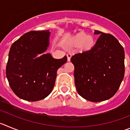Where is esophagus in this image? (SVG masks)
Returning a JSON list of instances; mask_svg holds the SVG:
<instances>
[{"label":"esophagus","mask_w":130,"mask_h":130,"mask_svg":"<svg viewBox=\"0 0 130 130\" xmlns=\"http://www.w3.org/2000/svg\"><path fill=\"white\" fill-rule=\"evenodd\" d=\"M71 56H72V55H71V54H67V57L68 61H71Z\"/></svg>","instance_id":"obj_1"}]
</instances>
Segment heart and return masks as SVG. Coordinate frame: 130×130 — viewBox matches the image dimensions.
Here are the masks:
<instances>
[{
    "instance_id": "obj_1",
    "label": "heart",
    "mask_w": 130,
    "mask_h": 130,
    "mask_svg": "<svg viewBox=\"0 0 130 130\" xmlns=\"http://www.w3.org/2000/svg\"><path fill=\"white\" fill-rule=\"evenodd\" d=\"M69 44L72 46H78L82 52H91L94 48L96 44V38L92 35L81 31L71 37Z\"/></svg>"
}]
</instances>
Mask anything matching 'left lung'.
<instances>
[{
    "label": "left lung",
    "mask_w": 130,
    "mask_h": 130,
    "mask_svg": "<svg viewBox=\"0 0 130 130\" xmlns=\"http://www.w3.org/2000/svg\"><path fill=\"white\" fill-rule=\"evenodd\" d=\"M99 34L93 51L72 56L74 83L78 94L93 102L111 99L120 87L124 76V51L119 41L109 34Z\"/></svg>",
    "instance_id": "obj_1"
}]
</instances>
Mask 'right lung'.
<instances>
[{
	"label": "right lung",
	"instance_id": "1",
	"mask_svg": "<svg viewBox=\"0 0 130 130\" xmlns=\"http://www.w3.org/2000/svg\"><path fill=\"white\" fill-rule=\"evenodd\" d=\"M50 35L48 30L29 31L10 48L6 77L13 93L23 100L38 101L48 96L54 86L57 71L67 61L66 56L54 59L51 54H43L49 46Z\"/></svg>",
	"mask_w": 130,
	"mask_h": 130
}]
</instances>
